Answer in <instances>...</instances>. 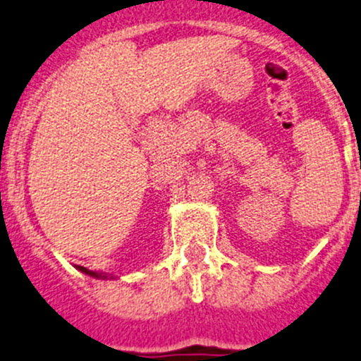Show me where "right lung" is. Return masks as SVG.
<instances>
[{
	"label": "right lung",
	"mask_w": 361,
	"mask_h": 361,
	"mask_svg": "<svg viewBox=\"0 0 361 361\" xmlns=\"http://www.w3.org/2000/svg\"><path fill=\"white\" fill-rule=\"evenodd\" d=\"M78 269H79V271H82V273H85V275L94 276V279H108V276H106V275H103V273H97V271L86 269V267H82V266H78ZM110 279H111V276H110Z\"/></svg>",
	"instance_id": "right-lung-1"
}]
</instances>
